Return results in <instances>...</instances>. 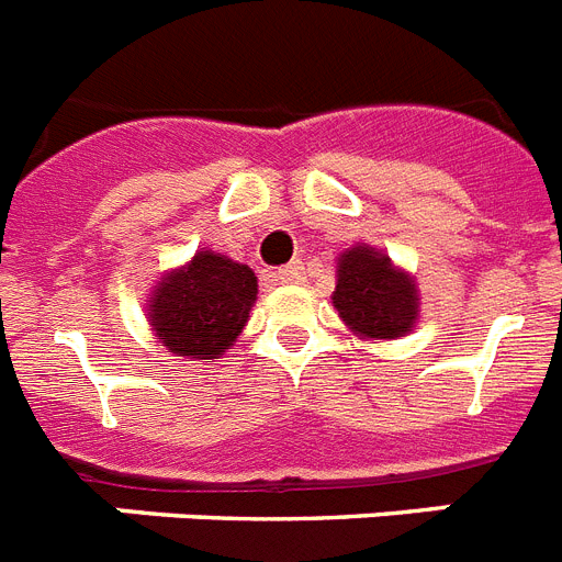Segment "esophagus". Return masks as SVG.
I'll list each match as a JSON object with an SVG mask.
<instances>
[{
    "mask_svg": "<svg viewBox=\"0 0 562 562\" xmlns=\"http://www.w3.org/2000/svg\"><path fill=\"white\" fill-rule=\"evenodd\" d=\"M272 278H276L278 284H301L304 281V267H301V261H292L281 267Z\"/></svg>",
    "mask_w": 562,
    "mask_h": 562,
    "instance_id": "1",
    "label": "esophagus"
}]
</instances>
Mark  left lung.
<instances>
[{
    "label": "left lung",
    "instance_id": "obj_1",
    "mask_svg": "<svg viewBox=\"0 0 562 562\" xmlns=\"http://www.w3.org/2000/svg\"><path fill=\"white\" fill-rule=\"evenodd\" d=\"M333 306L349 333L363 340H395L420 321L415 276L397 267L383 249L352 244L338 256Z\"/></svg>",
    "mask_w": 562,
    "mask_h": 562
}]
</instances>
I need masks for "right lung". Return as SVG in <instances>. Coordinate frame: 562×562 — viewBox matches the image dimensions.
I'll return each instance as SVG.
<instances>
[{"instance_id": "1", "label": "right lung", "mask_w": 562, "mask_h": 562, "mask_svg": "<svg viewBox=\"0 0 562 562\" xmlns=\"http://www.w3.org/2000/svg\"><path fill=\"white\" fill-rule=\"evenodd\" d=\"M258 299V278L247 263L199 249L158 278L147 301V321L167 352L190 361L222 358L247 327Z\"/></svg>"}]
</instances>
